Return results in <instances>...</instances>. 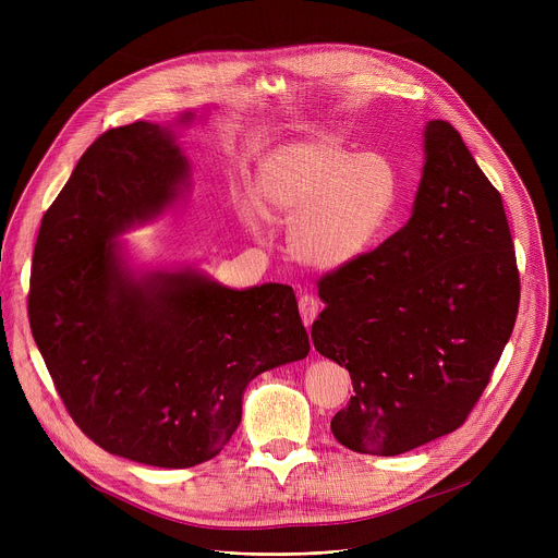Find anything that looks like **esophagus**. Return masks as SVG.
<instances>
[{
	"label": "esophagus",
	"mask_w": 558,
	"mask_h": 558,
	"mask_svg": "<svg viewBox=\"0 0 558 558\" xmlns=\"http://www.w3.org/2000/svg\"><path fill=\"white\" fill-rule=\"evenodd\" d=\"M298 306H300V315H302L304 327H311L313 320L317 317V313H320V302H317L313 295L304 293V295H300Z\"/></svg>",
	"instance_id": "34e87169"
}]
</instances>
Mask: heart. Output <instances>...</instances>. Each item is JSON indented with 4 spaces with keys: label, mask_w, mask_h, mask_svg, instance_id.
<instances>
[{
    "label": "heart",
    "mask_w": 558,
    "mask_h": 558,
    "mask_svg": "<svg viewBox=\"0 0 558 558\" xmlns=\"http://www.w3.org/2000/svg\"><path fill=\"white\" fill-rule=\"evenodd\" d=\"M400 174L379 151L353 154L333 136H311L269 149L256 170V201L245 205L256 229L260 211L291 220L289 250L315 269L362 258L390 222Z\"/></svg>",
    "instance_id": "obj_1"
}]
</instances>
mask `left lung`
Wrapping results in <instances>:
<instances>
[{
  "label": "left lung",
  "instance_id": "obj_1",
  "mask_svg": "<svg viewBox=\"0 0 558 558\" xmlns=\"http://www.w3.org/2000/svg\"><path fill=\"white\" fill-rule=\"evenodd\" d=\"M317 293L313 347L353 381L342 446L392 457L465 422L512 336L519 269L501 194L448 121L426 123L409 222Z\"/></svg>",
  "mask_w": 558,
  "mask_h": 558
}]
</instances>
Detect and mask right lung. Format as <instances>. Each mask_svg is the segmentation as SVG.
<instances>
[{"mask_svg": "<svg viewBox=\"0 0 558 558\" xmlns=\"http://www.w3.org/2000/svg\"><path fill=\"white\" fill-rule=\"evenodd\" d=\"M177 125L136 121L84 151L41 218L28 293L33 338L74 424L156 468L216 457L247 384L311 349L289 284L231 289L196 267L128 263L117 238L190 187Z\"/></svg>", "mask_w": 558, "mask_h": 558, "instance_id": "1", "label": "right lung"}]
</instances>
